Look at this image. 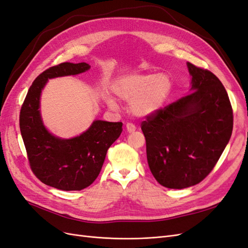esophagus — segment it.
<instances>
[{"mask_svg": "<svg viewBox=\"0 0 248 248\" xmlns=\"http://www.w3.org/2000/svg\"><path fill=\"white\" fill-rule=\"evenodd\" d=\"M136 129H137V127L134 124H132V123H127L126 124V130L128 132H133V131H136Z\"/></svg>", "mask_w": 248, "mask_h": 248, "instance_id": "34e87169", "label": "esophagus"}]
</instances>
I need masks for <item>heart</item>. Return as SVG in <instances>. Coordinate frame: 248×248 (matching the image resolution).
Listing matches in <instances>:
<instances>
[{
	"mask_svg": "<svg viewBox=\"0 0 248 248\" xmlns=\"http://www.w3.org/2000/svg\"><path fill=\"white\" fill-rule=\"evenodd\" d=\"M172 81L168 74H131L115 81L112 91L118 98L130 102V110L137 116H148L160 109L171 91ZM108 106L117 108L112 97L106 98Z\"/></svg>",
	"mask_w": 248,
	"mask_h": 248,
	"instance_id": "obj_1",
	"label": "heart"
}]
</instances>
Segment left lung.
<instances>
[{
  "mask_svg": "<svg viewBox=\"0 0 248 248\" xmlns=\"http://www.w3.org/2000/svg\"><path fill=\"white\" fill-rule=\"evenodd\" d=\"M191 89L141 122L150 170L160 185L182 189L202 181L232 131V108L215 74L187 63Z\"/></svg>",
  "mask_w": 248,
  "mask_h": 248,
  "instance_id": "left-lung-1",
  "label": "left lung"
}]
</instances>
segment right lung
<instances>
[{"label": "right lung", "mask_w": 248, "mask_h": 248, "mask_svg": "<svg viewBox=\"0 0 248 248\" xmlns=\"http://www.w3.org/2000/svg\"><path fill=\"white\" fill-rule=\"evenodd\" d=\"M87 63H61L36 78L21 106L19 127L30 167L40 181L65 191L81 190L98 177L108 148L122 132V122L96 120L80 136L62 140L47 131L40 116V95L48 78L76 76Z\"/></svg>", "instance_id": "right-lung-1"}]
</instances>
